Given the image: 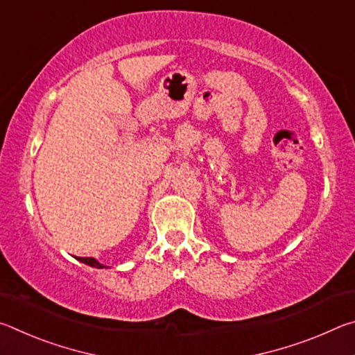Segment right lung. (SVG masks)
Masks as SVG:
<instances>
[{
    "instance_id": "1",
    "label": "right lung",
    "mask_w": 355,
    "mask_h": 355,
    "mask_svg": "<svg viewBox=\"0 0 355 355\" xmlns=\"http://www.w3.org/2000/svg\"><path fill=\"white\" fill-rule=\"evenodd\" d=\"M76 260H78V261H81V263H84V264H89V266H92V268H98V269L105 268L103 264L98 263L97 260H95V258H91V257H78Z\"/></svg>"
}]
</instances>
